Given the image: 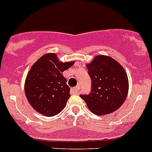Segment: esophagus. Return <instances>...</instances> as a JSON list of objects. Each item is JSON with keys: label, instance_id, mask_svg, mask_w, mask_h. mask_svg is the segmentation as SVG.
<instances>
[{"label": "esophagus", "instance_id": "obj_1", "mask_svg": "<svg viewBox=\"0 0 152 152\" xmlns=\"http://www.w3.org/2000/svg\"><path fill=\"white\" fill-rule=\"evenodd\" d=\"M79 90H80V87H79V86H78V87H75L70 89V93H71V94H77Z\"/></svg>", "mask_w": 152, "mask_h": 152}]
</instances>
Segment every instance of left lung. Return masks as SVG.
<instances>
[{
  "mask_svg": "<svg viewBox=\"0 0 152 152\" xmlns=\"http://www.w3.org/2000/svg\"><path fill=\"white\" fill-rule=\"evenodd\" d=\"M91 79L88 95L80 97L90 111L98 115L110 114L121 107L127 96L128 77L124 67L113 58L99 55L87 65Z\"/></svg>",
  "mask_w": 152,
  "mask_h": 152,
  "instance_id": "left-lung-1",
  "label": "left lung"
}]
</instances>
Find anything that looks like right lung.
Wrapping results in <instances>:
<instances>
[{"mask_svg": "<svg viewBox=\"0 0 152 152\" xmlns=\"http://www.w3.org/2000/svg\"><path fill=\"white\" fill-rule=\"evenodd\" d=\"M73 64L59 62L55 53H47L34 64L26 79L25 93L36 111L50 117L63 110L70 95L62 73Z\"/></svg>", "mask_w": 152, "mask_h": 152, "instance_id": "right-lung-1", "label": "right lung"}]
</instances>
